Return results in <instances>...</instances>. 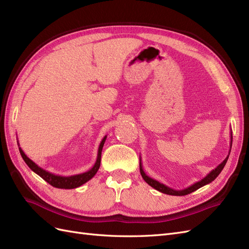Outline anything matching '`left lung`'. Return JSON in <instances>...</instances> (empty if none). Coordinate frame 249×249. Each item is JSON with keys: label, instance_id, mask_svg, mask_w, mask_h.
<instances>
[{"label": "left lung", "instance_id": "1", "mask_svg": "<svg viewBox=\"0 0 249 249\" xmlns=\"http://www.w3.org/2000/svg\"><path fill=\"white\" fill-rule=\"evenodd\" d=\"M231 142H232V134H231V148H230V153H231ZM230 153H229L228 157L225 158V159H224L219 165H218V166H217L215 169H213L212 171H210V172L208 173V175H207L205 178H203L202 179L198 180V182L194 183L193 185H191V186H189V187H187V188H185V189H182V190H175V189H172V188H170V187H168V186H166V185H164V184H162V183H160V182H158V180H156V179H154V178H149V177L146 175V173L144 172V170H143V166H142V163H141V158H140V163H139L140 173H141V177L143 178V179H144L145 182H146L150 187H153L154 189H156V190H158V191H160V192H162V193H164V194L175 195V196H183V195L190 194V193L194 192L195 190L199 189V188L202 187V186H206V185H208V184H210V183H212L213 180H214L218 176H219V173L222 171L223 167L225 166V164H227L228 159H229V156H230Z\"/></svg>", "mask_w": 249, "mask_h": 249}]
</instances>
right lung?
Returning <instances> with one entry per match:
<instances>
[{
  "label": "right lung",
  "instance_id": "1",
  "mask_svg": "<svg viewBox=\"0 0 249 249\" xmlns=\"http://www.w3.org/2000/svg\"><path fill=\"white\" fill-rule=\"evenodd\" d=\"M106 139H107V136H105L100 143L99 150H97L96 161L92 166V168L87 170L86 172L79 173V175L69 176V177L55 175V173H52L46 169L39 167L35 162H33L31 159H30V158L27 157V155L24 153V150H22L20 147H18V149H19V153L21 155V158L24 159V161L30 167V169L34 171L36 175H38L40 178H42L50 185H52L55 188H59V189H73V188H78V187L82 186L83 184L87 183L89 179H91L95 176V173L100 168L102 150H103V146L105 144V141H106ZM18 146H19V144H18Z\"/></svg>",
  "mask_w": 249,
  "mask_h": 249
}]
</instances>
